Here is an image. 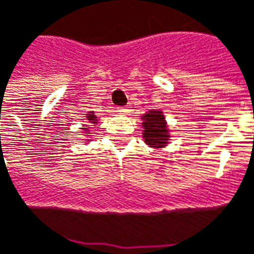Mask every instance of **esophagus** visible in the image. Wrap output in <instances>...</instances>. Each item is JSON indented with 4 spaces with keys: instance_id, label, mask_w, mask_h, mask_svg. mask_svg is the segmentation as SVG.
<instances>
[{
    "instance_id": "1",
    "label": "esophagus",
    "mask_w": 254,
    "mask_h": 254,
    "mask_svg": "<svg viewBox=\"0 0 254 254\" xmlns=\"http://www.w3.org/2000/svg\"><path fill=\"white\" fill-rule=\"evenodd\" d=\"M129 111H130V107H129V105H127V107H120V108H118V113L121 114H127Z\"/></svg>"
}]
</instances>
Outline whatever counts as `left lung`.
Listing matches in <instances>:
<instances>
[{
    "label": "left lung",
    "mask_w": 254,
    "mask_h": 254,
    "mask_svg": "<svg viewBox=\"0 0 254 254\" xmlns=\"http://www.w3.org/2000/svg\"><path fill=\"white\" fill-rule=\"evenodd\" d=\"M143 139L149 144L150 147L163 149L164 146L168 144L170 141V130L167 127V121L164 117L163 111L160 110H151L146 113L143 117Z\"/></svg>",
    "instance_id": "8db88e82"
}]
</instances>
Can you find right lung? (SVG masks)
Listing matches in <instances>:
<instances>
[{
    "mask_svg": "<svg viewBox=\"0 0 254 254\" xmlns=\"http://www.w3.org/2000/svg\"><path fill=\"white\" fill-rule=\"evenodd\" d=\"M86 120H87V122L89 124H93V125H96L97 124V117L94 115V113H89V114H86ZM83 130L84 132H89V127H83Z\"/></svg>",
    "mask_w": 254,
    "mask_h": 254,
    "instance_id": "1",
    "label": "right lung"
}]
</instances>
